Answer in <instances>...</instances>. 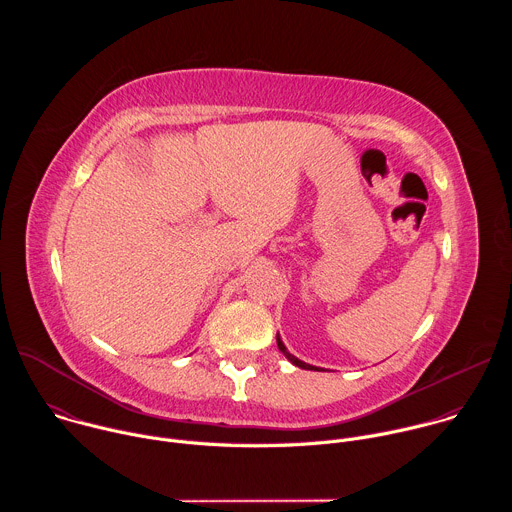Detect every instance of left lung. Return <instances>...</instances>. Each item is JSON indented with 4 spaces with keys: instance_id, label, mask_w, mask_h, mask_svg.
Segmentation results:
<instances>
[{
    "instance_id": "obj_1",
    "label": "left lung",
    "mask_w": 512,
    "mask_h": 512,
    "mask_svg": "<svg viewBox=\"0 0 512 512\" xmlns=\"http://www.w3.org/2000/svg\"><path fill=\"white\" fill-rule=\"evenodd\" d=\"M277 348L283 352V356L291 362V364H296V367H300V369H306V371H318V367H312V364H308V362H304V360H300L298 356H294L291 354L287 348H285V344L281 342V338H279V334H277Z\"/></svg>"
}]
</instances>
